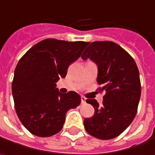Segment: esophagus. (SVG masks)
Listing matches in <instances>:
<instances>
[{"mask_svg":"<svg viewBox=\"0 0 155 155\" xmlns=\"http://www.w3.org/2000/svg\"><path fill=\"white\" fill-rule=\"evenodd\" d=\"M81 104L86 103V98H84L83 96H81Z\"/></svg>","mask_w":155,"mask_h":155,"instance_id":"obj_1","label":"esophagus"}]
</instances>
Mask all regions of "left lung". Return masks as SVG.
<instances>
[{
	"label": "left lung",
	"instance_id": "left-lung-1",
	"mask_svg": "<svg viewBox=\"0 0 155 155\" xmlns=\"http://www.w3.org/2000/svg\"><path fill=\"white\" fill-rule=\"evenodd\" d=\"M81 58H90L97 64V81L102 85L99 90L106 91L101 106L96 100L86 101L94 107L95 114L84 119L85 130L99 139L115 138L127 128L137 112L141 82L137 64L125 49L111 41L91 43Z\"/></svg>",
	"mask_w": 155,
	"mask_h": 155
}]
</instances>
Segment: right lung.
Instances as JSON below:
<instances>
[{
	"instance_id": "right-lung-1",
	"label": "right lung",
	"mask_w": 155,
	"mask_h": 155,
	"mask_svg": "<svg viewBox=\"0 0 155 155\" xmlns=\"http://www.w3.org/2000/svg\"><path fill=\"white\" fill-rule=\"evenodd\" d=\"M88 42L47 38L31 47L18 61L12 81L17 115L33 135L47 137L64 127L65 115L81 103L75 91L62 94L56 82L81 56Z\"/></svg>"
}]
</instances>
